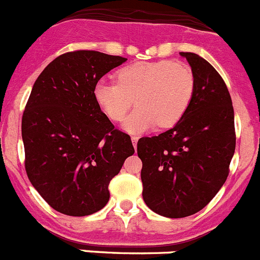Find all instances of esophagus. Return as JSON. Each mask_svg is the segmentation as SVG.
Wrapping results in <instances>:
<instances>
[{"label":"esophagus","mask_w":260,"mask_h":260,"mask_svg":"<svg viewBox=\"0 0 260 260\" xmlns=\"http://www.w3.org/2000/svg\"><path fill=\"white\" fill-rule=\"evenodd\" d=\"M138 140H139V138H138V137H132L133 147H134L135 149H137V147H138Z\"/></svg>","instance_id":"34e87169"}]
</instances>
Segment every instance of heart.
Returning <instances> with one entry per match:
<instances>
[{"mask_svg": "<svg viewBox=\"0 0 260 260\" xmlns=\"http://www.w3.org/2000/svg\"><path fill=\"white\" fill-rule=\"evenodd\" d=\"M189 66L171 60L137 62L117 73V81L101 79L93 95L110 120L121 121L135 100L138 106L123 122L130 134H142L158 123L171 127L189 108L194 93Z\"/></svg>", "mask_w": 260, "mask_h": 260, "instance_id": "obj_1", "label": "heart"}]
</instances>
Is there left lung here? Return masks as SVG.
I'll return each mask as SVG.
<instances>
[{"label": "left lung", "instance_id": "obj_1", "mask_svg": "<svg viewBox=\"0 0 260 260\" xmlns=\"http://www.w3.org/2000/svg\"><path fill=\"white\" fill-rule=\"evenodd\" d=\"M180 54L194 75L189 108L172 128L138 142L143 199L169 218L191 216L216 197L236 144L234 107L223 79L199 54Z\"/></svg>", "mask_w": 260, "mask_h": 260}]
</instances>
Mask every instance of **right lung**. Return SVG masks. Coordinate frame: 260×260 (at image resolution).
Instances as JSON below:
<instances>
[{
    "label": "right lung",
    "mask_w": 260,
    "mask_h": 260,
    "mask_svg": "<svg viewBox=\"0 0 260 260\" xmlns=\"http://www.w3.org/2000/svg\"><path fill=\"white\" fill-rule=\"evenodd\" d=\"M127 58L68 52L48 63L21 120L25 170L54 211L83 217L108 203V185L127 157L130 137L112 125L93 95L95 83Z\"/></svg>",
    "instance_id": "obj_1"
}]
</instances>
